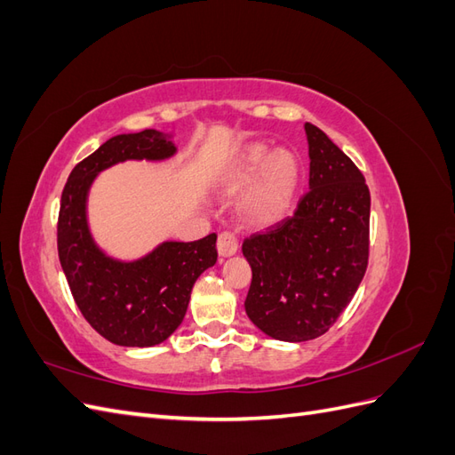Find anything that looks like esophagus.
<instances>
[{
    "label": "esophagus",
    "instance_id": "esophagus-1",
    "mask_svg": "<svg viewBox=\"0 0 455 455\" xmlns=\"http://www.w3.org/2000/svg\"><path fill=\"white\" fill-rule=\"evenodd\" d=\"M239 249V241L235 237V233L231 231H222L218 235V252L220 256H233Z\"/></svg>",
    "mask_w": 455,
    "mask_h": 455
}]
</instances>
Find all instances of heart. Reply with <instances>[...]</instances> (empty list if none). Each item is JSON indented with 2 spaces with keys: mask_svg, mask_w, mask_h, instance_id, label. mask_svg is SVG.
<instances>
[{
  "mask_svg": "<svg viewBox=\"0 0 455 455\" xmlns=\"http://www.w3.org/2000/svg\"><path fill=\"white\" fill-rule=\"evenodd\" d=\"M298 172V159L292 151H271L266 144H252L243 151L228 191H243L252 186L243 201L244 218L256 226H269L286 214Z\"/></svg>",
  "mask_w": 455,
  "mask_h": 455,
  "instance_id": "obj_1",
  "label": "heart"
}]
</instances>
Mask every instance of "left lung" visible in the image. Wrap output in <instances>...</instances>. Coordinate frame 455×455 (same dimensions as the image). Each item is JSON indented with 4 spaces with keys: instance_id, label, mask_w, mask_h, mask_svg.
<instances>
[{
    "instance_id": "8db88e82",
    "label": "left lung",
    "mask_w": 455,
    "mask_h": 455,
    "mask_svg": "<svg viewBox=\"0 0 455 455\" xmlns=\"http://www.w3.org/2000/svg\"><path fill=\"white\" fill-rule=\"evenodd\" d=\"M309 189L296 212L243 241L249 319L281 341L328 332L359 288L370 252V191L343 151L306 123Z\"/></svg>"
}]
</instances>
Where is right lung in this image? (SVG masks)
Returning <instances> with one entry per match:
<instances>
[{
    "label": "right lung",
    "instance_id": "obj_1",
    "mask_svg": "<svg viewBox=\"0 0 455 455\" xmlns=\"http://www.w3.org/2000/svg\"><path fill=\"white\" fill-rule=\"evenodd\" d=\"M176 151L159 131L119 134L79 161L62 191L57 244L60 266L85 321L123 347H151L184 321L191 288L216 264V233L194 243H163L139 261L108 258L87 228V191L100 171L127 159H167Z\"/></svg>",
    "mask_w": 455,
    "mask_h": 455
}]
</instances>
